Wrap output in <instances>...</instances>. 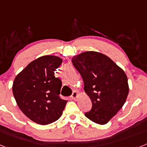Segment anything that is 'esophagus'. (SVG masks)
<instances>
[{
	"label": "esophagus",
	"mask_w": 147,
	"mask_h": 147,
	"mask_svg": "<svg viewBox=\"0 0 147 147\" xmlns=\"http://www.w3.org/2000/svg\"><path fill=\"white\" fill-rule=\"evenodd\" d=\"M78 97V93L76 91H74L72 93V96H71V98H73L74 100H76Z\"/></svg>",
	"instance_id": "1"
}]
</instances>
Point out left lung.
<instances>
[{
	"mask_svg": "<svg viewBox=\"0 0 147 147\" xmlns=\"http://www.w3.org/2000/svg\"><path fill=\"white\" fill-rule=\"evenodd\" d=\"M72 62L81 74L84 90L92 102V109L85 113V116L96 124H107L127 100V75L107 56L96 51L74 56Z\"/></svg>",
	"mask_w": 147,
	"mask_h": 147,
	"instance_id": "8db88e82",
	"label": "left lung"
}]
</instances>
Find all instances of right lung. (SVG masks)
<instances>
[{"label":"right lung","mask_w":147,"mask_h":147,"mask_svg":"<svg viewBox=\"0 0 147 147\" xmlns=\"http://www.w3.org/2000/svg\"><path fill=\"white\" fill-rule=\"evenodd\" d=\"M62 59L42 56L31 62L13 82L12 91L17 105L30 120L46 125L59 119L67 100L59 97L62 82L54 71Z\"/></svg>","instance_id":"right-lung-1"}]
</instances>
